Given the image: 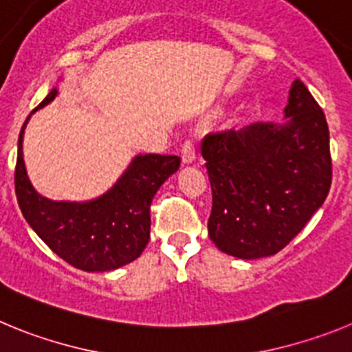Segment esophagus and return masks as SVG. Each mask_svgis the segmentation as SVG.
I'll use <instances>...</instances> for the list:
<instances>
[{
  "instance_id": "1",
  "label": "esophagus",
  "mask_w": 352,
  "mask_h": 352,
  "mask_svg": "<svg viewBox=\"0 0 352 352\" xmlns=\"http://www.w3.org/2000/svg\"><path fill=\"white\" fill-rule=\"evenodd\" d=\"M182 160H183V164H192V162L195 160V146H194V142L190 141V139L183 142Z\"/></svg>"
}]
</instances>
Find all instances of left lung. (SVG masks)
<instances>
[{"instance_id":"left-lung-1","label":"left lung","mask_w":352,"mask_h":352,"mask_svg":"<svg viewBox=\"0 0 352 352\" xmlns=\"http://www.w3.org/2000/svg\"><path fill=\"white\" fill-rule=\"evenodd\" d=\"M284 113V125L252 123L210 133L201 146L213 194L208 234L229 256H275L329 192L328 123L300 79Z\"/></svg>"}]
</instances>
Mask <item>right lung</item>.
Wrapping results in <instances>:
<instances>
[{
  "label": "right lung",
  "instance_id": "1",
  "mask_svg": "<svg viewBox=\"0 0 352 352\" xmlns=\"http://www.w3.org/2000/svg\"><path fill=\"white\" fill-rule=\"evenodd\" d=\"M56 95L54 88L36 109L54 100ZM26 123L19 133L15 195L31 229L56 256L82 272H111L138 259L149 241L151 201L179 169V157L139 155L102 197L88 203L51 201L42 197L28 178L23 158Z\"/></svg>",
  "mask_w": 352,
  "mask_h": 352
}]
</instances>
